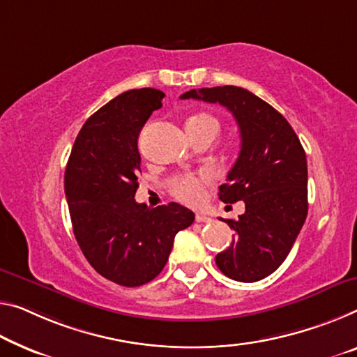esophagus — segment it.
<instances>
[{
	"mask_svg": "<svg viewBox=\"0 0 357 357\" xmlns=\"http://www.w3.org/2000/svg\"><path fill=\"white\" fill-rule=\"evenodd\" d=\"M196 222L197 223H209V222H212V218L211 217H207V215H202V213H196Z\"/></svg>",
	"mask_w": 357,
	"mask_h": 357,
	"instance_id": "esophagus-1",
	"label": "esophagus"
}]
</instances>
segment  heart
<instances>
[{
  "mask_svg": "<svg viewBox=\"0 0 357 357\" xmlns=\"http://www.w3.org/2000/svg\"><path fill=\"white\" fill-rule=\"evenodd\" d=\"M195 129H218V121L209 113H197L186 121V130ZM211 183L209 174L201 175H182L172 183V193L178 197L180 201L186 204L197 206L204 199V188Z\"/></svg>",
  "mask_w": 357,
  "mask_h": 357,
  "instance_id": "b5f03b06",
  "label": "heart"
}]
</instances>
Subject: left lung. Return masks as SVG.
<instances>
[{
    "instance_id": "left-lung-1",
    "label": "left lung",
    "mask_w": 357,
    "mask_h": 357,
    "mask_svg": "<svg viewBox=\"0 0 357 357\" xmlns=\"http://www.w3.org/2000/svg\"><path fill=\"white\" fill-rule=\"evenodd\" d=\"M180 98L220 103L239 126V156L218 196L229 204L244 201L245 212L223 220L236 234L215 263L234 281H260L286 260L308 213L303 146L278 109L243 87H202Z\"/></svg>"
}]
</instances>
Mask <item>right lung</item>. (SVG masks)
I'll return each instance as SVG.
<instances>
[{
    "label": "right lung",
    "instance_id": "obj_1",
    "mask_svg": "<svg viewBox=\"0 0 357 357\" xmlns=\"http://www.w3.org/2000/svg\"><path fill=\"white\" fill-rule=\"evenodd\" d=\"M162 98V91L144 87L109 100L81 128L65 169L75 238L92 268L124 287L155 279L175 234L195 222V213L177 202L150 209L134 199L139 134Z\"/></svg>",
    "mask_w": 357,
    "mask_h": 357
}]
</instances>
